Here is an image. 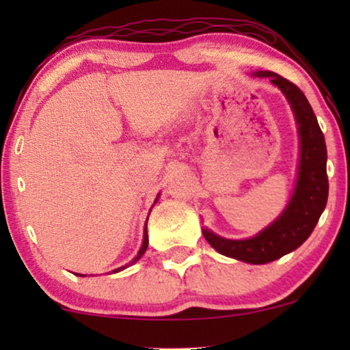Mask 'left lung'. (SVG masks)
Returning <instances> with one entry per match:
<instances>
[{"label": "left lung", "mask_w": 350, "mask_h": 350, "mask_svg": "<svg viewBox=\"0 0 350 350\" xmlns=\"http://www.w3.org/2000/svg\"><path fill=\"white\" fill-rule=\"evenodd\" d=\"M260 78H269L288 100L299 133L298 178L288 205L279 218L255 237L232 241L219 237L207 228L204 237L218 253L234 260L266 265L293 252L312 234L328 199L327 145L317 118L298 85L272 71H256Z\"/></svg>", "instance_id": "obj_1"}]
</instances>
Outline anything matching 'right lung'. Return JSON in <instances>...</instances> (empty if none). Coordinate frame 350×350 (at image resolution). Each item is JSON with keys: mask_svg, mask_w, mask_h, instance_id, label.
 Instances as JSON below:
<instances>
[{"mask_svg": "<svg viewBox=\"0 0 350 350\" xmlns=\"http://www.w3.org/2000/svg\"><path fill=\"white\" fill-rule=\"evenodd\" d=\"M157 200V199H156ZM156 204V202H154ZM148 221V219H146ZM146 248H148V226L145 224V234H143V243H142V248H140V252H138V255L133 258V260L129 262V265H126V266H122V267H118V269H114L113 272H119V271H122V269H126V267H129L131 265H133V262H137L138 260H140V258L143 256V253L146 252ZM76 275H81V274H76ZM84 277V275H83Z\"/></svg>", "mask_w": 350, "mask_h": 350, "instance_id": "1", "label": "right lung"}]
</instances>
